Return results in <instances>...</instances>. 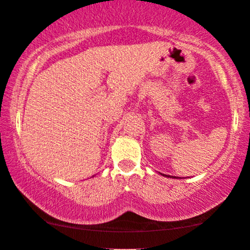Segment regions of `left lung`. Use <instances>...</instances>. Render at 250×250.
I'll return each mask as SVG.
<instances>
[{"instance_id": "1", "label": "left lung", "mask_w": 250, "mask_h": 250, "mask_svg": "<svg viewBox=\"0 0 250 250\" xmlns=\"http://www.w3.org/2000/svg\"><path fill=\"white\" fill-rule=\"evenodd\" d=\"M164 176H166V175H164ZM168 177H169V176H168Z\"/></svg>"}]
</instances>
